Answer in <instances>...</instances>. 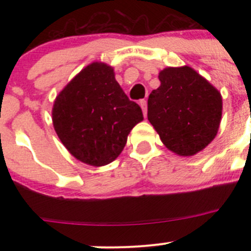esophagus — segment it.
<instances>
[{"mask_svg":"<svg viewBox=\"0 0 251 251\" xmlns=\"http://www.w3.org/2000/svg\"><path fill=\"white\" fill-rule=\"evenodd\" d=\"M140 105H141L142 110H143L144 116H146L147 115V100H140Z\"/></svg>","mask_w":251,"mask_h":251,"instance_id":"obj_1","label":"esophagus"}]
</instances>
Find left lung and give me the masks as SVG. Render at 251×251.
Returning a JSON list of instances; mask_svg holds the SVG:
<instances>
[{"label":"left lung","instance_id":"obj_1","mask_svg":"<svg viewBox=\"0 0 251 251\" xmlns=\"http://www.w3.org/2000/svg\"><path fill=\"white\" fill-rule=\"evenodd\" d=\"M148 98V120L174 153L194 155L216 136L222 115L219 91L189 67L166 68Z\"/></svg>","mask_w":251,"mask_h":251}]
</instances>
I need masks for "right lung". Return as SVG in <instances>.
I'll return each instance as SVG.
<instances>
[{
  "label": "right lung",
  "instance_id": "add662e5",
  "mask_svg": "<svg viewBox=\"0 0 251 251\" xmlns=\"http://www.w3.org/2000/svg\"><path fill=\"white\" fill-rule=\"evenodd\" d=\"M53 126L65 148L82 163L103 166L118 158L133 126L143 120L140 105L128 100L113 68L92 63L55 98Z\"/></svg>",
  "mask_w": 251,
  "mask_h": 251
}]
</instances>
